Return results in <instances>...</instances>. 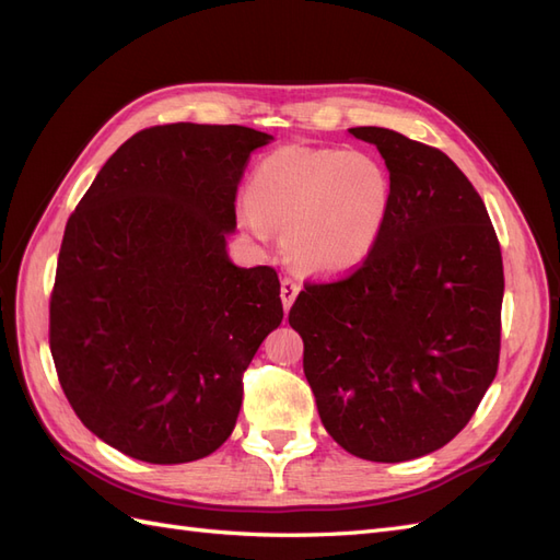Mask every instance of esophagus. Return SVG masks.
I'll use <instances>...</instances> for the list:
<instances>
[{
    "label": "esophagus",
    "mask_w": 560,
    "mask_h": 560,
    "mask_svg": "<svg viewBox=\"0 0 560 560\" xmlns=\"http://www.w3.org/2000/svg\"><path fill=\"white\" fill-rule=\"evenodd\" d=\"M299 292H301V284H299L296 280H292V278H282V282H280V296H282V306H284V311H290V308H292V303H294V299L299 296Z\"/></svg>",
    "instance_id": "esophagus-1"
}]
</instances>
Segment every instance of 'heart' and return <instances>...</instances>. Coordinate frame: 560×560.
<instances>
[{
	"mask_svg": "<svg viewBox=\"0 0 560 560\" xmlns=\"http://www.w3.org/2000/svg\"><path fill=\"white\" fill-rule=\"evenodd\" d=\"M252 198L241 202L245 229L268 241L287 231L290 257L306 270L341 276L376 249L393 202L381 161L350 149L282 147L252 175Z\"/></svg>",
	"mask_w": 560,
	"mask_h": 560,
	"instance_id": "b5f03b06",
	"label": "heart"
}]
</instances>
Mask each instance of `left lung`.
<instances>
[{"mask_svg":"<svg viewBox=\"0 0 560 560\" xmlns=\"http://www.w3.org/2000/svg\"><path fill=\"white\" fill-rule=\"evenodd\" d=\"M393 182L381 241L290 311L322 425L371 463L446 446L498 374L504 273L481 196L444 151L362 126Z\"/></svg>","mask_w":560,"mask_h":560,"instance_id":"1","label":"left lung"}]
</instances>
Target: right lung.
<instances>
[{
    "mask_svg": "<svg viewBox=\"0 0 560 560\" xmlns=\"http://www.w3.org/2000/svg\"><path fill=\"white\" fill-rule=\"evenodd\" d=\"M270 140L245 126L140 130L65 226L50 354L79 420L135 460L179 465L222 446L245 369L280 327L276 270L226 252L245 163Z\"/></svg>",
    "mask_w": 560,
    "mask_h": 560,
    "instance_id": "add662e5",
    "label": "right lung"
}]
</instances>
